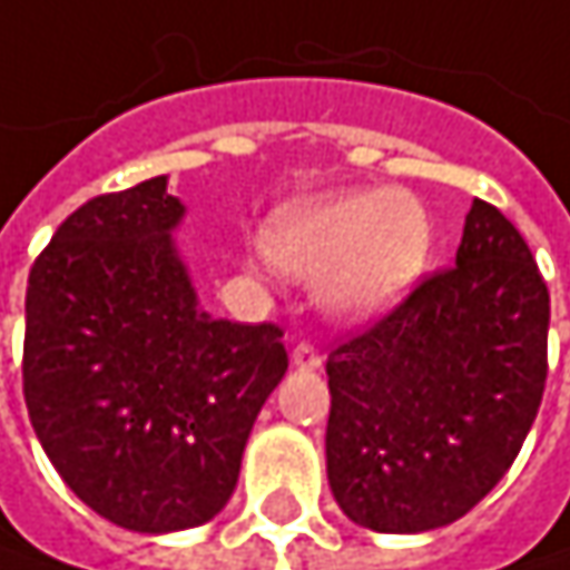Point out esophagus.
<instances>
[{"mask_svg": "<svg viewBox=\"0 0 570 570\" xmlns=\"http://www.w3.org/2000/svg\"><path fill=\"white\" fill-rule=\"evenodd\" d=\"M292 363H295V370H317L321 366V353L302 341V344L292 350Z\"/></svg>", "mask_w": 570, "mask_h": 570, "instance_id": "34e87169", "label": "esophagus"}]
</instances>
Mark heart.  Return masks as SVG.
<instances>
[{"label":"heart","instance_id":"heart-1","mask_svg":"<svg viewBox=\"0 0 570 570\" xmlns=\"http://www.w3.org/2000/svg\"><path fill=\"white\" fill-rule=\"evenodd\" d=\"M272 263L292 278H324V298L344 317L402 302L431 256L425 207L392 187L334 190L282 207L265 226Z\"/></svg>","mask_w":570,"mask_h":570}]
</instances>
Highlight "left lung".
<instances>
[{
    "label": "left lung",
    "mask_w": 570,
    "mask_h": 570,
    "mask_svg": "<svg viewBox=\"0 0 570 570\" xmlns=\"http://www.w3.org/2000/svg\"><path fill=\"white\" fill-rule=\"evenodd\" d=\"M458 265L327 356V480L346 519L451 525L512 468L549 376V288L507 217L473 200Z\"/></svg>",
    "instance_id": "1"
}]
</instances>
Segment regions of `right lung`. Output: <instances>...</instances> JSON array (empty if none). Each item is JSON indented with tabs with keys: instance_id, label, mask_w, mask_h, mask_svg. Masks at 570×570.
I'll return each mask as SVG.
<instances>
[{
	"instance_id": "add662e5",
	"label": "right lung",
	"mask_w": 570,
	"mask_h": 570,
	"mask_svg": "<svg viewBox=\"0 0 570 570\" xmlns=\"http://www.w3.org/2000/svg\"><path fill=\"white\" fill-rule=\"evenodd\" d=\"M181 220L165 175L100 194L58 226L24 295L21 383L38 441L87 507L145 535L226 507L288 370L275 324L197 305L171 239Z\"/></svg>"
}]
</instances>
